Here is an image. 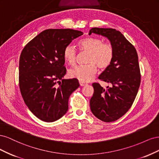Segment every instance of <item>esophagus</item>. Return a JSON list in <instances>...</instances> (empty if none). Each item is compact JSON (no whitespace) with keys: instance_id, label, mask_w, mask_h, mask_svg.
Wrapping results in <instances>:
<instances>
[{"instance_id":"34e87169","label":"esophagus","mask_w":159,"mask_h":159,"mask_svg":"<svg viewBox=\"0 0 159 159\" xmlns=\"http://www.w3.org/2000/svg\"><path fill=\"white\" fill-rule=\"evenodd\" d=\"M80 85L81 86H84V85H87V84H85V83H84V82H81V81H80Z\"/></svg>"}]
</instances>
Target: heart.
Returning <instances> with one entry per match:
<instances>
[{
	"label": "heart",
	"mask_w": 159,
	"mask_h": 159,
	"mask_svg": "<svg viewBox=\"0 0 159 159\" xmlns=\"http://www.w3.org/2000/svg\"><path fill=\"white\" fill-rule=\"evenodd\" d=\"M78 46L81 51L89 53L88 64L75 67L70 71L69 75L71 78L78 80L81 82H88L93 78L98 70L97 66L104 70L111 64L114 49L111 44L103 42V39L98 37L85 38L79 42ZM64 57L68 64H75L77 51L73 45L69 44L65 48Z\"/></svg>",
	"instance_id": "1"
}]
</instances>
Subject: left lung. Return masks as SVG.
Listing matches in <instances>:
<instances>
[{"instance_id":"8db88e82","label":"left lung","mask_w":159,"mask_h":159,"mask_svg":"<svg viewBox=\"0 0 159 159\" xmlns=\"http://www.w3.org/2000/svg\"><path fill=\"white\" fill-rule=\"evenodd\" d=\"M97 34L107 38L113 47L114 56L110 66L99 76L111 84L104 89L98 83L92 84L94 92L90 109L104 122L115 121L131 108L141 84V73L136 49L122 34L113 28H92L89 34Z\"/></svg>"}]
</instances>
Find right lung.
I'll list each match as a JSON object with an SVG mask.
<instances>
[{
    "instance_id": "1",
    "label": "right lung",
    "mask_w": 159,
    "mask_h": 159,
    "mask_svg": "<svg viewBox=\"0 0 159 159\" xmlns=\"http://www.w3.org/2000/svg\"><path fill=\"white\" fill-rule=\"evenodd\" d=\"M83 32L48 29L30 41L19 60V87L25 104L38 119L57 121L68 110L70 95L80 86L77 79L65 80L64 51ZM58 83L59 85L57 84Z\"/></svg>"
}]
</instances>
